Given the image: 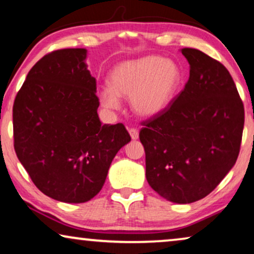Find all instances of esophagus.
Here are the masks:
<instances>
[{"instance_id": "34e87169", "label": "esophagus", "mask_w": 254, "mask_h": 254, "mask_svg": "<svg viewBox=\"0 0 254 254\" xmlns=\"http://www.w3.org/2000/svg\"><path fill=\"white\" fill-rule=\"evenodd\" d=\"M128 131H129L130 137L133 138V140H137V138H138V131H137L136 128H129Z\"/></svg>"}]
</instances>
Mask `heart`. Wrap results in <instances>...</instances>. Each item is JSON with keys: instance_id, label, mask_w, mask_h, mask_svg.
<instances>
[{"instance_id": "obj_1", "label": "heart", "mask_w": 254, "mask_h": 254, "mask_svg": "<svg viewBox=\"0 0 254 254\" xmlns=\"http://www.w3.org/2000/svg\"><path fill=\"white\" fill-rule=\"evenodd\" d=\"M182 83V71L175 61L145 57L125 61L113 69L110 85L99 92L104 107L117 110L120 97H130L131 109L141 117H152L166 109Z\"/></svg>"}]
</instances>
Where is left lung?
I'll use <instances>...</instances> for the list:
<instances>
[{
    "mask_svg": "<svg viewBox=\"0 0 254 254\" xmlns=\"http://www.w3.org/2000/svg\"><path fill=\"white\" fill-rule=\"evenodd\" d=\"M190 78L165 110L142 121L145 177L176 203H192L216 189L237 161L244 105L228 69L195 48H183Z\"/></svg>",
    "mask_w": 254,
    "mask_h": 254,
    "instance_id": "8db88e82",
    "label": "left lung"
}]
</instances>
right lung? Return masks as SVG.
Returning <instances> with one entry per match:
<instances>
[{
	"mask_svg": "<svg viewBox=\"0 0 254 254\" xmlns=\"http://www.w3.org/2000/svg\"><path fill=\"white\" fill-rule=\"evenodd\" d=\"M84 48L53 51L31 68L12 107L13 147L37 189L68 203L102 190L114 156L130 141L123 124L102 125Z\"/></svg>",
	"mask_w": 254,
	"mask_h": 254,
	"instance_id": "1",
	"label": "right lung"
}]
</instances>
